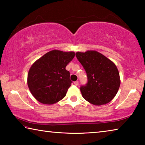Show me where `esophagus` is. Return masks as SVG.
<instances>
[{"label":"esophagus","mask_w":145,"mask_h":145,"mask_svg":"<svg viewBox=\"0 0 145 145\" xmlns=\"http://www.w3.org/2000/svg\"><path fill=\"white\" fill-rule=\"evenodd\" d=\"M74 84H75V86H78V80H77V81H75V82H74Z\"/></svg>","instance_id":"1"}]
</instances>
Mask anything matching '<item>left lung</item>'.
I'll list each match as a JSON object with an SVG mask.
<instances>
[{
	"label": "left lung",
	"instance_id": "obj_1",
	"mask_svg": "<svg viewBox=\"0 0 145 145\" xmlns=\"http://www.w3.org/2000/svg\"><path fill=\"white\" fill-rule=\"evenodd\" d=\"M75 55L87 73V84L80 88L83 98L95 105L111 102L120 86L119 72L115 64L95 50L78 52Z\"/></svg>",
	"mask_w": 145,
	"mask_h": 145
}]
</instances>
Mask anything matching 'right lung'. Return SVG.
Masks as SVG:
<instances>
[{"instance_id": "right-lung-1", "label": "right lung", "mask_w": 145, "mask_h": 145, "mask_svg": "<svg viewBox=\"0 0 145 145\" xmlns=\"http://www.w3.org/2000/svg\"><path fill=\"white\" fill-rule=\"evenodd\" d=\"M74 57V52L53 50L33 64L28 72L27 85L38 102L51 105L66 96L72 82L66 67Z\"/></svg>"}]
</instances>
